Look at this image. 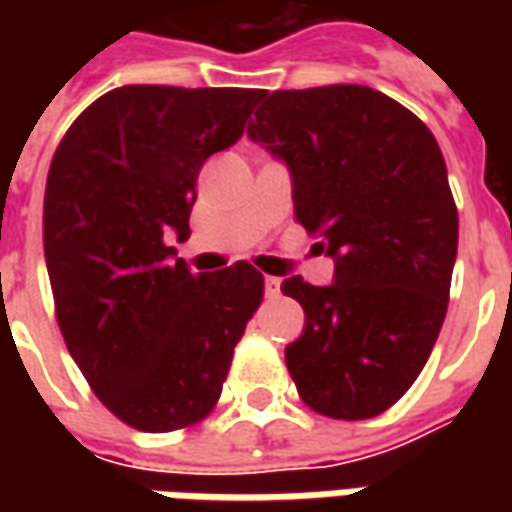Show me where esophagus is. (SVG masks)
<instances>
[{
	"mask_svg": "<svg viewBox=\"0 0 512 512\" xmlns=\"http://www.w3.org/2000/svg\"><path fill=\"white\" fill-rule=\"evenodd\" d=\"M266 296L268 299H277L279 296V279L277 277H266Z\"/></svg>",
	"mask_w": 512,
	"mask_h": 512,
	"instance_id": "34e87169",
	"label": "esophagus"
}]
</instances>
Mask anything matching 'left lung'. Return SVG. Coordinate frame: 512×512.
<instances>
[{"label":"left lung","instance_id":"8db88e82","mask_svg":"<svg viewBox=\"0 0 512 512\" xmlns=\"http://www.w3.org/2000/svg\"><path fill=\"white\" fill-rule=\"evenodd\" d=\"M246 136L288 167L293 213L334 260L332 285L282 282L304 307L285 348L301 400L378 417L417 381L447 315L458 211L439 142L362 84L263 90Z\"/></svg>","mask_w":512,"mask_h":512}]
</instances>
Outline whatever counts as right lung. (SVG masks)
Wrapping results in <instances>:
<instances>
[{
	"label": "right lung",
	"mask_w": 512,
	"mask_h": 512,
	"mask_svg": "<svg viewBox=\"0 0 512 512\" xmlns=\"http://www.w3.org/2000/svg\"><path fill=\"white\" fill-rule=\"evenodd\" d=\"M260 93L117 87L51 161L43 246L60 332L98 400L136 430L186 428L216 406L263 299L246 260L191 274L169 246L189 238L202 164L241 139Z\"/></svg>",
	"instance_id": "obj_1"
}]
</instances>
